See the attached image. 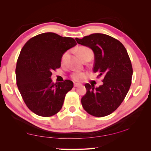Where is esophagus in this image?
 <instances>
[{
    "mask_svg": "<svg viewBox=\"0 0 151 151\" xmlns=\"http://www.w3.org/2000/svg\"><path fill=\"white\" fill-rule=\"evenodd\" d=\"M82 84H78V83H75V84H74V86H75V87L76 88V87H79V86H81Z\"/></svg>",
    "mask_w": 151,
    "mask_h": 151,
    "instance_id": "obj_1",
    "label": "esophagus"
}]
</instances>
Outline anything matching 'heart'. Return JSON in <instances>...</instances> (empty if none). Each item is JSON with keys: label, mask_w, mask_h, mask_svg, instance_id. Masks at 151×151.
Returning <instances> with one entry per match:
<instances>
[{"label": "heart", "mask_w": 151, "mask_h": 151, "mask_svg": "<svg viewBox=\"0 0 151 151\" xmlns=\"http://www.w3.org/2000/svg\"><path fill=\"white\" fill-rule=\"evenodd\" d=\"M88 52H92V51L90 49H89V48L86 47H80L78 50V55L80 57H81L83 54H85L88 53ZM68 55H69L68 52H66L65 53L63 54V55L62 56V63H64L65 62L67 58L68 57ZM84 76H85L84 74H83V73H73L72 75V78L75 81H81L82 78H84Z\"/></svg>", "instance_id": "obj_1"}]
</instances>
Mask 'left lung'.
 Returning <instances> with one entry per match:
<instances>
[{
    "instance_id": "8db88e82",
    "label": "left lung",
    "mask_w": 151,
    "mask_h": 151,
    "mask_svg": "<svg viewBox=\"0 0 151 151\" xmlns=\"http://www.w3.org/2000/svg\"><path fill=\"white\" fill-rule=\"evenodd\" d=\"M75 40L93 50V70L99 73L98 77L103 78L99 87L85 84L87 92L81 99L82 106L93 116H106L119 106L130 89L133 70L129 54L119 41L104 34H93Z\"/></svg>"
}]
</instances>
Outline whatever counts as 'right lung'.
I'll return each mask as SVG.
<instances>
[{
  "label": "right lung",
  "instance_id": "1",
  "mask_svg": "<svg viewBox=\"0 0 151 151\" xmlns=\"http://www.w3.org/2000/svg\"><path fill=\"white\" fill-rule=\"evenodd\" d=\"M75 45L72 37L47 32L31 38L22 47L15 69L17 85L25 104L34 114L50 117L62 109L73 82L65 80L54 84L50 77L52 70L60 67L63 54Z\"/></svg>",
  "mask_w": 151,
  "mask_h": 151
}]
</instances>
